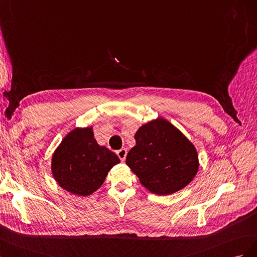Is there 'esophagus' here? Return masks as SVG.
<instances>
[{
    "instance_id": "1",
    "label": "esophagus",
    "mask_w": 257,
    "mask_h": 257,
    "mask_svg": "<svg viewBox=\"0 0 257 257\" xmlns=\"http://www.w3.org/2000/svg\"><path fill=\"white\" fill-rule=\"evenodd\" d=\"M117 156L119 157V159L121 160V161H123L124 160V158H126V155H127V150L126 149H121V150H119V151H117Z\"/></svg>"
}]
</instances>
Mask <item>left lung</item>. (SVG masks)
I'll return each mask as SVG.
<instances>
[{
  "label": "left lung",
  "instance_id": "left-lung-1",
  "mask_svg": "<svg viewBox=\"0 0 257 257\" xmlns=\"http://www.w3.org/2000/svg\"><path fill=\"white\" fill-rule=\"evenodd\" d=\"M126 164L149 192L165 196L187 186L199 169L195 145L169 120L157 117L137 130Z\"/></svg>",
  "mask_w": 257,
  "mask_h": 257
}]
</instances>
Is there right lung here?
I'll use <instances>...</instances> for the list:
<instances>
[{"instance_id": "add662e5", "label": "right lung", "mask_w": 257, "mask_h": 257, "mask_svg": "<svg viewBox=\"0 0 257 257\" xmlns=\"http://www.w3.org/2000/svg\"><path fill=\"white\" fill-rule=\"evenodd\" d=\"M119 163L115 153L98 144L92 126L76 127L55 150L50 169L62 189L86 197L101 187L108 171Z\"/></svg>"}]
</instances>
